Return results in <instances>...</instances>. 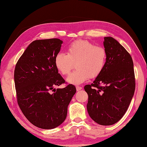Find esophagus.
I'll return each mask as SVG.
<instances>
[{
  "instance_id": "1",
  "label": "esophagus",
  "mask_w": 147,
  "mask_h": 147,
  "mask_svg": "<svg viewBox=\"0 0 147 147\" xmlns=\"http://www.w3.org/2000/svg\"><path fill=\"white\" fill-rule=\"evenodd\" d=\"M76 88L77 91H80V90H81L82 89V86H76Z\"/></svg>"
}]
</instances>
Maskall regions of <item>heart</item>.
Instances as JSON below:
<instances>
[{
	"instance_id": "1",
	"label": "heart",
	"mask_w": 147,
	"mask_h": 147,
	"mask_svg": "<svg viewBox=\"0 0 147 147\" xmlns=\"http://www.w3.org/2000/svg\"><path fill=\"white\" fill-rule=\"evenodd\" d=\"M67 54L59 52L55 56L56 68L63 75H67L75 64L76 69L68 76L67 81L72 84H80L97 77L106 64L107 52L100 46L88 40H79L72 42L66 49Z\"/></svg>"
}]
</instances>
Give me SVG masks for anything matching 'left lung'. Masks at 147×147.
I'll use <instances>...</instances> for the list:
<instances>
[{
	"label": "left lung",
	"mask_w": 147,
	"mask_h": 147,
	"mask_svg": "<svg viewBox=\"0 0 147 147\" xmlns=\"http://www.w3.org/2000/svg\"><path fill=\"white\" fill-rule=\"evenodd\" d=\"M107 60L104 69L91 85L84 87L88 93V114L96 123L112 125L126 113L135 90L132 57L112 37H105Z\"/></svg>",
	"instance_id": "1"
}]
</instances>
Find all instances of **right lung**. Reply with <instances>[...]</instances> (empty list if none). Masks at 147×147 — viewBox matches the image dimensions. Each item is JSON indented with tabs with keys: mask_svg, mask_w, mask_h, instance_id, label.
<instances>
[{
	"mask_svg": "<svg viewBox=\"0 0 147 147\" xmlns=\"http://www.w3.org/2000/svg\"><path fill=\"white\" fill-rule=\"evenodd\" d=\"M62 43L58 38L35 40L16 64L14 76L19 107L31 123L42 129L55 128L63 123L76 92L71 84L54 88L65 83L54 63Z\"/></svg>",
	"mask_w": 147,
	"mask_h": 147,
	"instance_id": "obj_1",
	"label": "right lung"
}]
</instances>
